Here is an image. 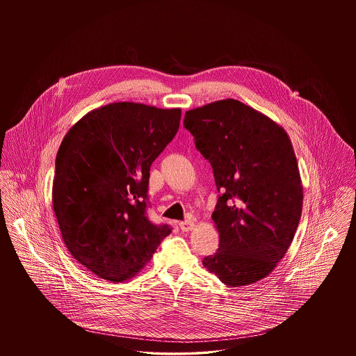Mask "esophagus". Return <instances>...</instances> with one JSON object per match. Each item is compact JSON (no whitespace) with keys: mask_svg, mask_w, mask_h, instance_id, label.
Here are the masks:
<instances>
[{"mask_svg":"<svg viewBox=\"0 0 356 356\" xmlns=\"http://www.w3.org/2000/svg\"><path fill=\"white\" fill-rule=\"evenodd\" d=\"M195 228V222L191 220L183 221L180 222V229L183 232H188V231H192Z\"/></svg>","mask_w":356,"mask_h":356,"instance_id":"esophagus-1","label":"esophagus"}]
</instances>
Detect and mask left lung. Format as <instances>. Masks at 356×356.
Returning a JSON list of instances; mask_svg holds the SVG:
<instances>
[{
  "label": "left lung",
  "instance_id": "obj_1",
  "mask_svg": "<svg viewBox=\"0 0 356 356\" xmlns=\"http://www.w3.org/2000/svg\"><path fill=\"white\" fill-rule=\"evenodd\" d=\"M184 127L220 192L212 213L219 250L204 267L228 287L254 284L287 254L302 216L292 143L282 125L234 99L186 111Z\"/></svg>",
  "mask_w": 356,
  "mask_h": 356
}]
</instances>
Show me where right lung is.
<instances>
[{"instance_id": "obj_1", "label": "right lung", "mask_w": 356, "mask_h": 356, "mask_svg": "<svg viewBox=\"0 0 356 356\" xmlns=\"http://www.w3.org/2000/svg\"><path fill=\"white\" fill-rule=\"evenodd\" d=\"M181 109L112 102L88 112L56 157L53 211L70 254L121 283L152 259L168 225L145 215L149 170L177 134Z\"/></svg>"}]
</instances>
